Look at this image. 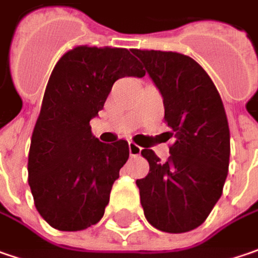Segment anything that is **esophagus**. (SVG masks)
I'll use <instances>...</instances> for the list:
<instances>
[{
    "mask_svg": "<svg viewBox=\"0 0 258 258\" xmlns=\"http://www.w3.org/2000/svg\"><path fill=\"white\" fill-rule=\"evenodd\" d=\"M128 151H130V156H131V157H136V156H140L141 147L140 146H137V144H134L133 141H130Z\"/></svg>",
    "mask_w": 258,
    "mask_h": 258,
    "instance_id": "obj_1",
    "label": "esophagus"
}]
</instances>
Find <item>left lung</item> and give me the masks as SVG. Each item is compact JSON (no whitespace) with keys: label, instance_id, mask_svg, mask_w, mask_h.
Here are the masks:
<instances>
[{"label":"left lung","instance_id":"8db88e82","mask_svg":"<svg viewBox=\"0 0 258 258\" xmlns=\"http://www.w3.org/2000/svg\"><path fill=\"white\" fill-rule=\"evenodd\" d=\"M131 51L159 88L164 122L174 137L164 163L150 149L141 150L150 166L136 182L144 215L164 232L195 230L218 202L228 174L230 128L222 99L192 57L177 51Z\"/></svg>","mask_w":258,"mask_h":258}]
</instances>
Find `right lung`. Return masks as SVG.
<instances>
[{
	"mask_svg": "<svg viewBox=\"0 0 258 258\" xmlns=\"http://www.w3.org/2000/svg\"><path fill=\"white\" fill-rule=\"evenodd\" d=\"M122 47L75 46L47 82L28 151V185L43 219L56 230L81 231L104 217L109 194L128 160V143L105 144L89 121L104 108L114 82L144 76Z\"/></svg>",
	"mask_w": 258,
	"mask_h": 258,
	"instance_id": "right-lung-1",
	"label": "right lung"
}]
</instances>
